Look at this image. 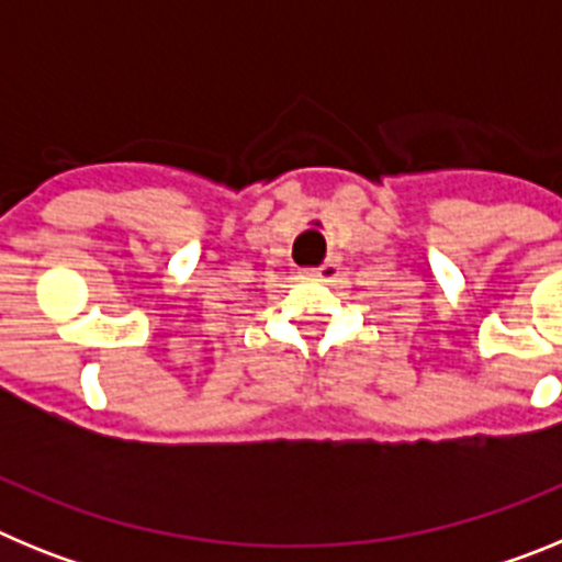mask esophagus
<instances>
[{
    "instance_id": "1",
    "label": "esophagus",
    "mask_w": 562,
    "mask_h": 562,
    "mask_svg": "<svg viewBox=\"0 0 562 562\" xmlns=\"http://www.w3.org/2000/svg\"><path fill=\"white\" fill-rule=\"evenodd\" d=\"M301 278L321 281V284H331V281L340 278V261H337V258H329V261H324L321 267H306V270H301Z\"/></svg>"
}]
</instances>
